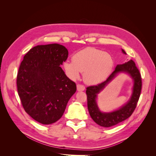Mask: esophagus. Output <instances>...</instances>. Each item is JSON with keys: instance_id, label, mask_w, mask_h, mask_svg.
Instances as JSON below:
<instances>
[{"instance_id": "esophagus-1", "label": "esophagus", "mask_w": 156, "mask_h": 156, "mask_svg": "<svg viewBox=\"0 0 156 156\" xmlns=\"http://www.w3.org/2000/svg\"><path fill=\"white\" fill-rule=\"evenodd\" d=\"M77 88L78 91H83L85 89V87H84V86L83 85V84H77Z\"/></svg>"}]
</instances>
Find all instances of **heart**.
<instances>
[{
	"instance_id": "heart-1",
	"label": "heart",
	"mask_w": 156,
	"mask_h": 156,
	"mask_svg": "<svg viewBox=\"0 0 156 156\" xmlns=\"http://www.w3.org/2000/svg\"><path fill=\"white\" fill-rule=\"evenodd\" d=\"M113 65L114 62L109 54L88 48L75 54L73 61H66L64 68L70 79H77L80 72H84V81L94 84L104 81L111 72Z\"/></svg>"
}]
</instances>
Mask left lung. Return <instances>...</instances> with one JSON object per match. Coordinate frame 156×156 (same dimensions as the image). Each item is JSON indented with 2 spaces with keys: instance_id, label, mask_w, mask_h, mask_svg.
<instances>
[{
  "instance_id": "obj_1",
  "label": "left lung",
  "mask_w": 156,
  "mask_h": 156,
  "mask_svg": "<svg viewBox=\"0 0 156 156\" xmlns=\"http://www.w3.org/2000/svg\"><path fill=\"white\" fill-rule=\"evenodd\" d=\"M122 52L123 53L126 54L124 49H122ZM120 72L129 73L133 79L134 85L132 96L129 102L119 110L111 113H102L99 111L97 105V94L115 77L116 74ZM141 89H142V78L134 61L131 60L123 64L117 65L114 72L109 75L106 81L97 85L88 87L87 88V105L90 115L96 124L105 127L115 126L120 122L124 121L131 116L132 113L135 111L140 95Z\"/></svg>"
}]
</instances>
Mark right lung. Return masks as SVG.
I'll return each instance as SVG.
<instances>
[{"label": "right lung", "instance_id": "add662e5", "mask_svg": "<svg viewBox=\"0 0 156 156\" xmlns=\"http://www.w3.org/2000/svg\"><path fill=\"white\" fill-rule=\"evenodd\" d=\"M68 56V49L62 45H37L20 64L17 87L21 104L27 114L41 124L58 120L76 92V84L60 66Z\"/></svg>", "mask_w": 156, "mask_h": 156}]
</instances>
